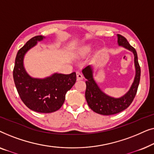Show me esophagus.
<instances>
[{
    "mask_svg": "<svg viewBox=\"0 0 154 154\" xmlns=\"http://www.w3.org/2000/svg\"><path fill=\"white\" fill-rule=\"evenodd\" d=\"M76 76H77V80H83V75L81 73V72H80V71H77L76 72Z\"/></svg>",
    "mask_w": 154,
    "mask_h": 154,
    "instance_id": "1",
    "label": "esophagus"
}]
</instances>
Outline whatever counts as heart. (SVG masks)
<instances>
[{"label":"heart","instance_id":"heart-1","mask_svg":"<svg viewBox=\"0 0 154 154\" xmlns=\"http://www.w3.org/2000/svg\"><path fill=\"white\" fill-rule=\"evenodd\" d=\"M90 50H91V48H90V46H86L85 48H83L82 51H83V52H84V53H86V52H90Z\"/></svg>","mask_w":154,"mask_h":154}]
</instances>
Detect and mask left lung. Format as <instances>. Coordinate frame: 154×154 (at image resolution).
<instances>
[{
	"instance_id": "8db88e82",
	"label": "left lung",
	"mask_w": 154,
	"mask_h": 154,
	"mask_svg": "<svg viewBox=\"0 0 154 154\" xmlns=\"http://www.w3.org/2000/svg\"><path fill=\"white\" fill-rule=\"evenodd\" d=\"M117 37L119 45L133 52L134 57L135 76L133 83L127 93L119 98H114L107 95L102 91L94 81L92 66L88 65L82 70L83 75L87 79L85 81V99L88 106L95 113L104 116L116 114L127 109L131 104L136 95L140 81L141 69L135 49L130 45L127 39L123 35L117 34Z\"/></svg>"
}]
</instances>
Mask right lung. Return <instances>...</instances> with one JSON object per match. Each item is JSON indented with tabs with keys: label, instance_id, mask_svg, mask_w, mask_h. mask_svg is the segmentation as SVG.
I'll return each mask as SVG.
<instances>
[{
	"label": "right lung",
	"instance_id": "1",
	"mask_svg": "<svg viewBox=\"0 0 154 154\" xmlns=\"http://www.w3.org/2000/svg\"><path fill=\"white\" fill-rule=\"evenodd\" d=\"M45 37H33L19 50L15 58L13 79L19 95L31 110L38 113H52L60 109L64 104L65 95L76 81V74L53 73L45 79L30 76L24 67L25 54L38 41Z\"/></svg>",
	"mask_w": 154,
	"mask_h": 154
}]
</instances>
